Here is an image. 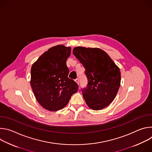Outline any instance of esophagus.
<instances>
[{"label":"esophagus","instance_id":"esophagus-1","mask_svg":"<svg viewBox=\"0 0 152 152\" xmlns=\"http://www.w3.org/2000/svg\"><path fill=\"white\" fill-rule=\"evenodd\" d=\"M75 82H76V83H77V84H79V79H75Z\"/></svg>","mask_w":152,"mask_h":152}]
</instances>
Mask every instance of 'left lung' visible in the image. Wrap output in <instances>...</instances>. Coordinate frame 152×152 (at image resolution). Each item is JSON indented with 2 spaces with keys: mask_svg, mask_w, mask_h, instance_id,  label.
Masks as SVG:
<instances>
[{
  "mask_svg": "<svg viewBox=\"0 0 152 152\" xmlns=\"http://www.w3.org/2000/svg\"><path fill=\"white\" fill-rule=\"evenodd\" d=\"M73 55L82 64L88 85L82 90L83 99L93 110L103 109L114 100L120 86V69L104 50L99 48L76 47Z\"/></svg>",
  "mask_w": 152,
  "mask_h": 152,
  "instance_id": "obj_1",
  "label": "left lung"
}]
</instances>
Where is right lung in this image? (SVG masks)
<instances>
[{"instance_id": "right-lung-1", "label": "right lung", "mask_w": 152, "mask_h": 152, "mask_svg": "<svg viewBox=\"0 0 152 152\" xmlns=\"http://www.w3.org/2000/svg\"><path fill=\"white\" fill-rule=\"evenodd\" d=\"M70 54V47L57 45L42 53L32 66L31 88L38 102L48 111L62 109L77 91V83L68 77L66 61Z\"/></svg>"}]
</instances>
